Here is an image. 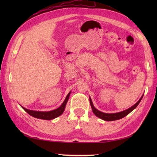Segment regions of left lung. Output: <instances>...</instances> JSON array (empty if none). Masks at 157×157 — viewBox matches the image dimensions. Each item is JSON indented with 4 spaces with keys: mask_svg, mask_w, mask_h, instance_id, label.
I'll return each mask as SVG.
<instances>
[{
    "mask_svg": "<svg viewBox=\"0 0 157 157\" xmlns=\"http://www.w3.org/2000/svg\"><path fill=\"white\" fill-rule=\"evenodd\" d=\"M143 94L141 98H140L139 101L136 103L135 105H133L131 107L125 110V111H123L121 112H119V113H103L98 111V109H96L94 105H93L92 101V99L90 97V105H91V107H92V112L94 113V115L99 117L100 119H101L102 120H105V121H115V120H118L120 119H122L125 117L126 115H128L129 113H131L133 110L135 109L136 107H137V106L139 105V103L140 102L141 100L143 97Z\"/></svg>",
    "mask_w": 157,
    "mask_h": 157,
    "instance_id": "left-lung-1",
    "label": "left lung"
}]
</instances>
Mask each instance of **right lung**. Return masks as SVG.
<instances>
[{"mask_svg":"<svg viewBox=\"0 0 157 157\" xmlns=\"http://www.w3.org/2000/svg\"><path fill=\"white\" fill-rule=\"evenodd\" d=\"M70 94H71V92H69V94L67 95L65 101H63L62 105L59 106V108L56 109L55 110H52L51 111H32V110H29L23 107V106H21L24 110L25 111L27 112L29 115L31 116L34 117L35 118L40 119H44V120H51L53 119H55L58 117L59 116L63 114V113L64 112L65 106L67 105V102L68 101V99L69 98Z\"/></svg>","mask_w":157,"mask_h":157,"instance_id":"1","label":"right lung"}]
</instances>
